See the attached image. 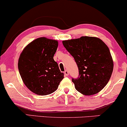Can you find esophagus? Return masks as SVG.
<instances>
[{"mask_svg":"<svg viewBox=\"0 0 127 127\" xmlns=\"http://www.w3.org/2000/svg\"><path fill=\"white\" fill-rule=\"evenodd\" d=\"M64 74H65V76H68L69 75V72L68 70H65V72H64Z\"/></svg>","mask_w":127,"mask_h":127,"instance_id":"34e87169","label":"esophagus"}]
</instances>
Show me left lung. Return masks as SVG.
<instances>
[{"label":"left lung","instance_id":"obj_1","mask_svg":"<svg viewBox=\"0 0 127 127\" xmlns=\"http://www.w3.org/2000/svg\"><path fill=\"white\" fill-rule=\"evenodd\" d=\"M64 47L75 59L79 74L72 81L83 95L98 93L111 76L114 63L107 45L96 37L82 36L62 41Z\"/></svg>","mask_w":127,"mask_h":127}]
</instances>
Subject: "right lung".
<instances>
[{
    "label": "right lung",
    "mask_w": 127,
    "mask_h": 127,
    "mask_svg": "<svg viewBox=\"0 0 127 127\" xmlns=\"http://www.w3.org/2000/svg\"><path fill=\"white\" fill-rule=\"evenodd\" d=\"M58 46V40L39 37L29 43L20 55V76L26 87L36 94H51L63 79L64 74L54 59Z\"/></svg>",
    "instance_id": "add662e5"
}]
</instances>
